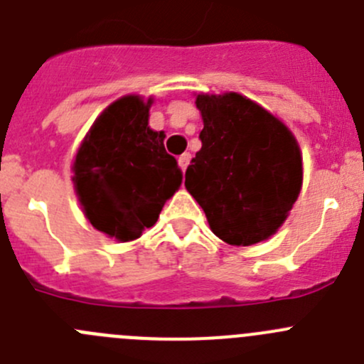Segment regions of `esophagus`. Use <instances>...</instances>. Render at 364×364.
Returning <instances> with one entry per match:
<instances>
[{
  "mask_svg": "<svg viewBox=\"0 0 364 364\" xmlns=\"http://www.w3.org/2000/svg\"><path fill=\"white\" fill-rule=\"evenodd\" d=\"M189 161H191V155H189V154H182V155H180V157H178V166H180V168H182V171H186V169H188Z\"/></svg>",
  "mask_w": 364,
  "mask_h": 364,
  "instance_id": "esophagus-1",
  "label": "esophagus"
}]
</instances>
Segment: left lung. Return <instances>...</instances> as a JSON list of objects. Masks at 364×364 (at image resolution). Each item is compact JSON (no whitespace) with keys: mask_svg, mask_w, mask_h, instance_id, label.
Returning <instances> with one entry per match:
<instances>
[{"mask_svg":"<svg viewBox=\"0 0 364 364\" xmlns=\"http://www.w3.org/2000/svg\"><path fill=\"white\" fill-rule=\"evenodd\" d=\"M202 148L186 171V189L210 230L236 247L268 240L302 188V155L289 128L252 100L198 95Z\"/></svg>","mask_w":364,"mask_h":364,"instance_id":"left-lung-1","label":"left lung"}]
</instances>
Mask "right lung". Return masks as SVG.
<instances>
[{"label":"right lung","mask_w":364,"mask_h":364,"mask_svg":"<svg viewBox=\"0 0 364 364\" xmlns=\"http://www.w3.org/2000/svg\"><path fill=\"white\" fill-rule=\"evenodd\" d=\"M151 103L134 95L110 103L73 162V182L87 220L123 243L154 227L182 184V171L164 148V132L148 127Z\"/></svg>","instance_id":"right-lung-1"}]
</instances>
